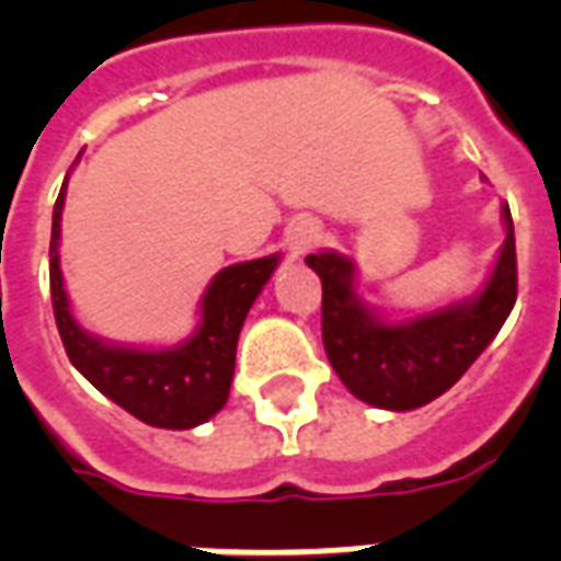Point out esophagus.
Masks as SVG:
<instances>
[{
	"mask_svg": "<svg viewBox=\"0 0 561 561\" xmlns=\"http://www.w3.org/2000/svg\"><path fill=\"white\" fill-rule=\"evenodd\" d=\"M320 241V227H317L314 220H297L294 227H290L288 232V250L290 255L297 259V255H302L311 244H317Z\"/></svg>",
	"mask_w": 561,
	"mask_h": 561,
	"instance_id": "esophagus-1",
	"label": "esophagus"
}]
</instances>
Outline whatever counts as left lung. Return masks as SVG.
<instances>
[{
	"label": "left lung",
	"mask_w": 561,
	"mask_h": 561,
	"mask_svg": "<svg viewBox=\"0 0 561 561\" xmlns=\"http://www.w3.org/2000/svg\"><path fill=\"white\" fill-rule=\"evenodd\" d=\"M501 218L506 238L483 290L401 323H387L358 297L352 259L332 250L308 255L323 282L325 355L355 399L399 413L422 408L451 390L495 341L518 297L510 206H501Z\"/></svg>",
	"instance_id": "8db88e82"
}]
</instances>
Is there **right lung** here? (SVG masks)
<instances>
[{
    "label": "right lung",
    "mask_w": 561,
    "mask_h": 561,
    "mask_svg": "<svg viewBox=\"0 0 561 561\" xmlns=\"http://www.w3.org/2000/svg\"><path fill=\"white\" fill-rule=\"evenodd\" d=\"M69 180V178H66ZM66 180L60 186L51 215L48 244V279L51 308L72 367L87 381L125 408L145 425L188 431L209 422L229 399V383L236 373V346L244 317L255 297L271 279L279 255H264L253 262L229 264L209 282L201 299V325L188 341L169 350H136L92 337L78 325L60 273V215H64Z\"/></svg>",
    "instance_id": "right-lung-1"
}]
</instances>
